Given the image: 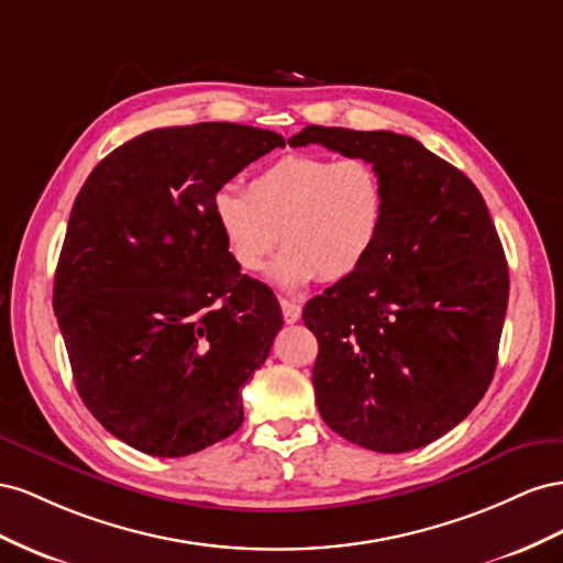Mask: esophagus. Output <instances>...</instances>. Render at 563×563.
Wrapping results in <instances>:
<instances>
[{"instance_id": "34e87169", "label": "esophagus", "mask_w": 563, "mask_h": 563, "mask_svg": "<svg viewBox=\"0 0 563 563\" xmlns=\"http://www.w3.org/2000/svg\"><path fill=\"white\" fill-rule=\"evenodd\" d=\"M280 309H283L285 323H297V320L301 318V307L295 299H280Z\"/></svg>"}]
</instances>
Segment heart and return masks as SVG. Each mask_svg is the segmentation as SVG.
<instances>
[{"instance_id":"obj_1","label":"heart","mask_w":563,"mask_h":563,"mask_svg":"<svg viewBox=\"0 0 563 563\" xmlns=\"http://www.w3.org/2000/svg\"><path fill=\"white\" fill-rule=\"evenodd\" d=\"M384 210L387 196L373 163L307 153L271 163L247 192L221 188L214 198L219 231L240 268L256 273L285 245L268 268L283 290L356 273L377 245Z\"/></svg>"}]
</instances>
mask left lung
Wrapping results in <instances>:
<instances>
[{
    "instance_id": "obj_1",
    "label": "left lung",
    "mask_w": 563,
    "mask_h": 563,
    "mask_svg": "<svg viewBox=\"0 0 563 563\" xmlns=\"http://www.w3.org/2000/svg\"><path fill=\"white\" fill-rule=\"evenodd\" d=\"M309 143L373 163L387 196L373 254L303 307L318 412L367 451L408 453L460 424L490 387L505 250L470 176L412 136L309 124L290 139Z\"/></svg>"
}]
</instances>
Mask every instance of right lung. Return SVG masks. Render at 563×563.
<instances>
[{"label": "right lung", "instance_id": "1", "mask_svg": "<svg viewBox=\"0 0 563 563\" xmlns=\"http://www.w3.org/2000/svg\"><path fill=\"white\" fill-rule=\"evenodd\" d=\"M280 146L247 124L165 126L106 155L77 192L54 311L82 404L141 453L184 457L243 424L283 313L233 262L214 198Z\"/></svg>", "mask_w": 563, "mask_h": 563}]
</instances>
